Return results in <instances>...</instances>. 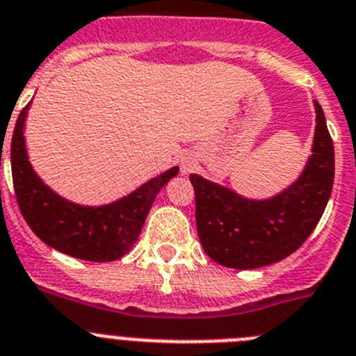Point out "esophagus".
Listing matches in <instances>:
<instances>
[{"instance_id":"34e87169","label":"esophagus","mask_w":356,"mask_h":356,"mask_svg":"<svg viewBox=\"0 0 356 356\" xmlns=\"http://www.w3.org/2000/svg\"><path fill=\"white\" fill-rule=\"evenodd\" d=\"M179 165H181V172L184 175L191 174L193 170H195L197 166V157L193 152H184L181 154V157H179Z\"/></svg>"}]
</instances>
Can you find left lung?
<instances>
[{
	"label": "left lung",
	"mask_w": 356,
	"mask_h": 356,
	"mask_svg": "<svg viewBox=\"0 0 356 356\" xmlns=\"http://www.w3.org/2000/svg\"><path fill=\"white\" fill-rule=\"evenodd\" d=\"M315 105V134L307 166L289 188L256 200L197 174L195 218L204 252L229 268H259L296 252L319 224L333 188L335 152L323 107Z\"/></svg>",
	"instance_id": "obj_1"
}]
</instances>
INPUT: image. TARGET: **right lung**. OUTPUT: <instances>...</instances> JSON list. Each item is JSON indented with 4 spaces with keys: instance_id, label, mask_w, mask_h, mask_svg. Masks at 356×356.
<instances>
[{
    "instance_id": "right-lung-1",
    "label": "right lung",
    "mask_w": 356,
    "mask_h": 356,
    "mask_svg": "<svg viewBox=\"0 0 356 356\" xmlns=\"http://www.w3.org/2000/svg\"><path fill=\"white\" fill-rule=\"evenodd\" d=\"M30 104L21 111L12 136L10 163L15 199L26 224L46 245L86 261H114L131 251L141 233L154 199L179 166L141 184L123 199L104 206L70 202L35 174L24 145V120Z\"/></svg>"
}]
</instances>
